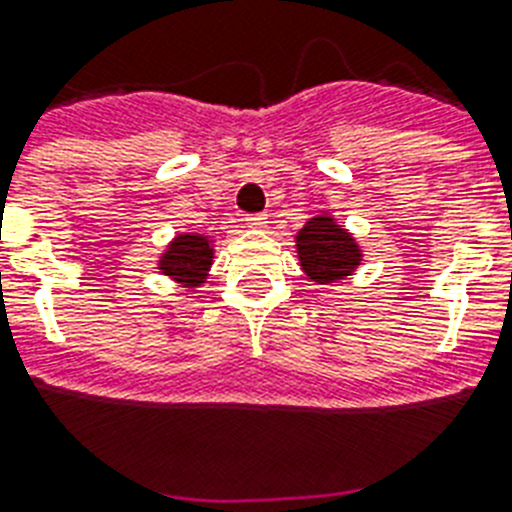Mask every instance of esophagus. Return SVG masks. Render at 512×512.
Listing matches in <instances>:
<instances>
[{
  "mask_svg": "<svg viewBox=\"0 0 512 512\" xmlns=\"http://www.w3.org/2000/svg\"><path fill=\"white\" fill-rule=\"evenodd\" d=\"M266 223H269V217H266L264 212H256V215L246 217V225L253 230H264Z\"/></svg>",
  "mask_w": 512,
  "mask_h": 512,
  "instance_id": "obj_1",
  "label": "esophagus"
}]
</instances>
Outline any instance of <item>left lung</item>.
Returning a JSON list of instances; mask_svg holds the SVG:
<instances>
[{
  "label": "left lung",
  "mask_w": 512,
  "mask_h": 512,
  "mask_svg": "<svg viewBox=\"0 0 512 512\" xmlns=\"http://www.w3.org/2000/svg\"><path fill=\"white\" fill-rule=\"evenodd\" d=\"M300 269L312 284L333 287L354 274L364 261L356 235L336 220L333 212L312 215L295 233Z\"/></svg>",
  "instance_id": "obj_1"
}]
</instances>
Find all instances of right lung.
Listing matches in <instances>:
<instances>
[{
    "mask_svg": "<svg viewBox=\"0 0 512 512\" xmlns=\"http://www.w3.org/2000/svg\"><path fill=\"white\" fill-rule=\"evenodd\" d=\"M215 261V238L205 233H176L158 253L156 269L176 287L194 292L207 282Z\"/></svg>",
    "mask_w": 512,
    "mask_h": 512,
    "instance_id": "obj_1",
    "label": "right lung"
}]
</instances>
